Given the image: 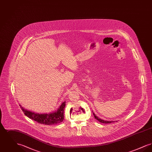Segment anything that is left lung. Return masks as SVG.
<instances>
[{"label":"left lung","mask_w":152,"mask_h":152,"mask_svg":"<svg viewBox=\"0 0 152 152\" xmlns=\"http://www.w3.org/2000/svg\"><path fill=\"white\" fill-rule=\"evenodd\" d=\"M94 113V118H95L96 120H97L99 121H100V123H105V124H109V123H114V121H105V120H102L101 118H99L97 116H96V115L94 114V113Z\"/></svg>","instance_id":"8db88e82"}]
</instances>
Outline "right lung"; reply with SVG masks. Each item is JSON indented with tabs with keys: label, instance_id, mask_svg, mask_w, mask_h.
<instances>
[{
	"label": "right lung",
	"instance_id": "right-lung-1",
	"mask_svg": "<svg viewBox=\"0 0 152 152\" xmlns=\"http://www.w3.org/2000/svg\"><path fill=\"white\" fill-rule=\"evenodd\" d=\"M24 115L36 122L45 125H55L63 121L64 119V110L65 101H64L58 109L50 113H37L25 109L19 105Z\"/></svg>",
	"mask_w": 152,
	"mask_h": 152
}]
</instances>
